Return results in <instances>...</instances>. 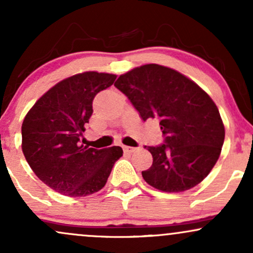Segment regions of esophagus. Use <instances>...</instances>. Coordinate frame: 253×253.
I'll use <instances>...</instances> for the list:
<instances>
[{"label": "esophagus", "instance_id": "esophagus-1", "mask_svg": "<svg viewBox=\"0 0 253 253\" xmlns=\"http://www.w3.org/2000/svg\"><path fill=\"white\" fill-rule=\"evenodd\" d=\"M138 150V147H132V146H124V151L127 153H133Z\"/></svg>", "mask_w": 253, "mask_h": 253}]
</instances>
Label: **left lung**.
<instances>
[{"instance_id": "1", "label": "left lung", "mask_w": 253, "mask_h": 253, "mask_svg": "<svg viewBox=\"0 0 253 253\" xmlns=\"http://www.w3.org/2000/svg\"><path fill=\"white\" fill-rule=\"evenodd\" d=\"M124 92L144 121L156 119L164 144L145 146L153 157L143 171L151 187L181 193L201 183L219 159L225 127L216 104L194 81L181 72L146 64L118 78Z\"/></svg>"}]
</instances>
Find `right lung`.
<instances>
[{
    "label": "right lung",
    "mask_w": 253,
    "mask_h": 253,
    "mask_svg": "<svg viewBox=\"0 0 253 253\" xmlns=\"http://www.w3.org/2000/svg\"><path fill=\"white\" fill-rule=\"evenodd\" d=\"M117 75L86 71L60 81L34 103L22 123V152L31 169L62 195H91L106 185L120 146L92 149L81 143L92 100ZM83 141V140H82Z\"/></svg>",
    "instance_id": "1"
}]
</instances>
